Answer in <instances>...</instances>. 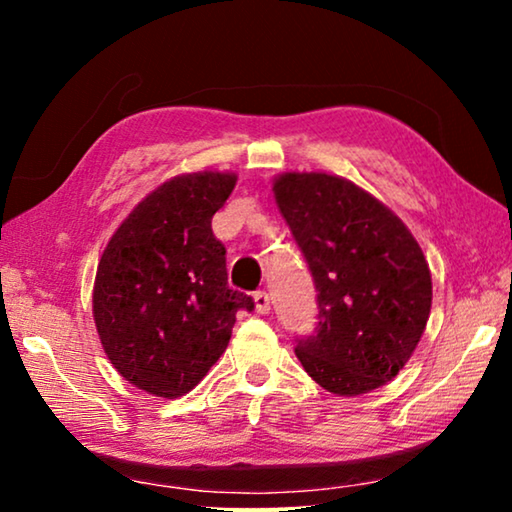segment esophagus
<instances>
[{
    "mask_svg": "<svg viewBox=\"0 0 512 512\" xmlns=\"http://www.w3.org/2000/svg\"><path fill=\"white\" fill-rule=\"evenodd\" d=\"M253 298H255V309L259 314H268V311H271V298H268L266 291H255Z\"/></svg>",
    "mask_w": 512,
    "mask_h": 512,
    "instance_id": "34e87169",
    "label": "esophagus"
}]
</instances>
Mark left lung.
<instances>
[{
	"label": "left lung",
	"instance_id": "8db88e82",
	"mask_svg": "<svg viewBox=\"0 0 512 512\" xmlns=\"http://www.w3.org/2000/svg\"><path fill=\"white\" fill-rule=\"evenodd\" d=\"M275 203L318 291V327L296 357L325 391L354 397L400 372L427 327L431 273L400 216L348 178L287 171Z\"/></svg>",
	"mask_w": 512,
	"mask_h": 512
}]
</instances>
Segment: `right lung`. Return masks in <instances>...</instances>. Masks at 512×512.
Listing matches in <instances>:
<instances>
[{
    "label": "right lung",
    "mask_w": 512,
    "mask_h": 512,
    "mask_svg": "<svg viewBox=\"0 0 512 512\" xmlns=\"http://www.w3.org/2000/svg\"><path fill=\"white\" fill-rule=\"evenodd\" d=\"M237 173H180L142 198L99 259L92 314L103 352L128 384L176 400L201 381L255 302L228 287L212 216Z\"/></svg>",
    "instance_id": "right-lung-1"
}]
</instances>
